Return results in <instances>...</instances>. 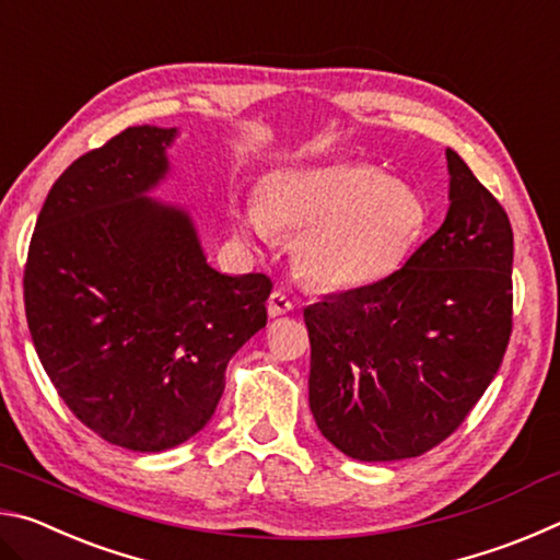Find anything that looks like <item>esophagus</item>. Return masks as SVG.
<instances>
[{
    "instance_id": "34e87169",
    "label": "esophagus",
    "mask_w": 560,
    "mask_h": 560,
    "mask_svg": "<svg viewBox=\"0 0 560 560\" xmlns=\"http://www.w3.org/2000/svg\"><path fill=\"white\" fill-rule=\"evenodd\" d=\"M267 308L271 318H279V316H287L289 311H293V303L283 291H273L267 301Z\"/></svg>"
}]
</instances>
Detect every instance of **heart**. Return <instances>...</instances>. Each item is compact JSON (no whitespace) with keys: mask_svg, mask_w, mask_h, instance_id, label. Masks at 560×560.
<instances>
[{"mask_svg":"<svg viewBox=\"0 0 560 560\" xmlns=\"http://www.w3.org/2000/svg\"><path fill=\"white\" fill-rule=\"evenodd\" d=\"M246 230L296 236L301 277L326 291H358L395 277L430 226L415 185L365 163L283 167L261 183V202L242 214Z\"/></svg>","mask_w":560,"mask_h":560,"instance_id":"heart-1","label":"heart"}]
</instances>
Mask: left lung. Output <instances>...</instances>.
<instances>
[{"instance_id": "obj_1", "label": "left lung", "mask_w": 560, "mask_h": 560, "mask_svg": "<svg viewBox=\"0 0 560 560\" xmlns=\"http://www.w3.org/2000/svg\"><path fill=\"white\" fill-rule=\"evenodd\" d=\"M447 170V217L395 277L303 311L311 412L360 462L420 457L447 440L509 346L514 232L452 148Z\"/></svg>"}]
</instances>
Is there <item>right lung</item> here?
Returning <instances> with one entry per match:
<instances>
[{
  "instance_id": "right-lung-1",
  "label": "right lung",
  "mask_w": 560,
  "mask_h": 560,
  "mask_svg": "<svg viewBox=\"0 0 560 560\" xmlns=\"http://www.w3.org/2000/svg\"><path fill=\"white\" fill-rule=\"evenodd\" d=\"M177 136L136 126L66 167L24 269L46 375L86 428L132 452L195 438L226 363L267 326L271 281L210 267L192 214L153 197Z\"/></svg>"
}]
</instances>
